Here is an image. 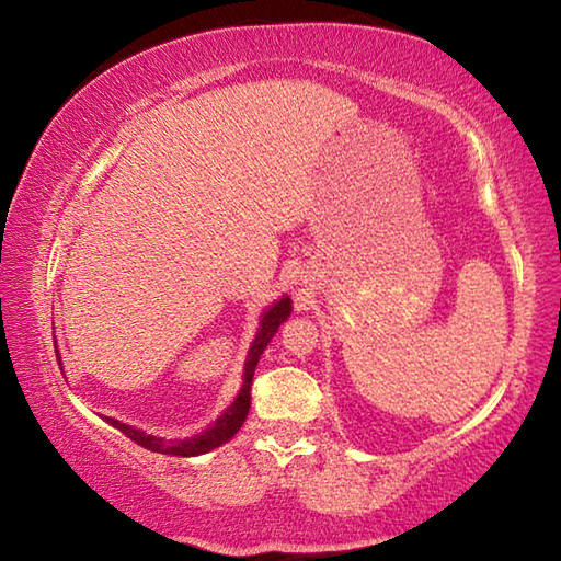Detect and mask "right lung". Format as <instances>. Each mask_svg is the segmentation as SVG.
I'll use <instances>...</instances> for the list:
<instances>
[{
	"instance_id": "add662e5",
	"label": "right lung",
	"mask_w": 561,
	"mask_h": 561,
	"mask_svg": "<svg viewBox=\"0 0 561 561\" xmlns=\"http://www.w3.org/2000/svg\"><path fill=\"white\" fill-rule=\"evenodd\" d=\"M289 314H291V299L287 297V294H282L279 299H274L270 307L262 309L257 334H254L250 351H247V358H244L240 391H237L234 401L227 405L225 411L217 415L203 433L190 435V438H163V435L146 433V431L136 428V425L121 423V421H116V417H108V415H106V423L113 425L116 431H121L123 435H128L133 443L144 445L146 450L175 455V458H195V455H205L215 448H220L222 443L234 438L237 431H240L242 423L247 421V413H250V391H252L254 368H257L264 348H267V344L274 339V334H277L284 321L289 319ZM54 348H56V360H59V366H61V354H59V346H56V341H54Z\"/></svg>"
}]
</instances>
